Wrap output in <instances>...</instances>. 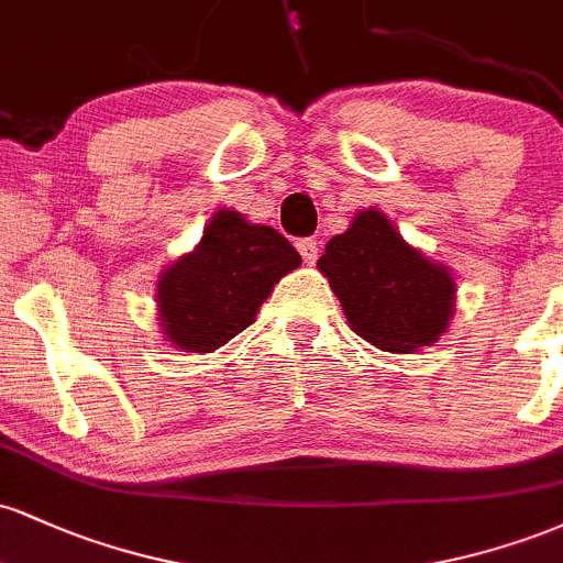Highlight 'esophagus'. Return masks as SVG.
<instances>
[{"instance_id": "esophagus-1", "label": "esophagus", "mask_w": 563, "mask_h": 563, "mask_svg": "<svg viewBox=\"0 0 563 563\" xmlns=\"http://www.w3.org/2000/svg\"><path fill=\"white\" fill-rule=\"evenodd\" d=\"M296 249H299L301 260L307 264H314V260H318V254H320L318 241H314V238H301V241H296Z\"/></svg>"}]
</instances>
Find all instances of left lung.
I'll list each match as a JSON object with an SVG mask.
<instances>
[{
    "label": "left lung",
    "instance_id": "left-lung-1",
    "mask_svg": "<svg viewBox=\"0 0 563 563\" xmlns=\"http://www.w3.org/2000/svg\"><path fill=\"white\" fill-rule=\"evenodd\" d=\"M352 331L386 352L431 346L448 328L455 283L448 267L402 241L380 211L367 209L328 241L318 260Z\"/></svg>",
    "mask_w": 563,
    "mask_h": 563
}]
</instances>
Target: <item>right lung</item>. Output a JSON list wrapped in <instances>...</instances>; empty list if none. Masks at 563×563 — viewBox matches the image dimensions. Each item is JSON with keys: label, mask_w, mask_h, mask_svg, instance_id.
I'll list each match as a JSON object with an SVG mask.
<instances>
[{"label": "right lung", "mask_w": 563, "mask_h": 563, "mask_svg": "<svg viewBox=\"0 0 563 563\" xmlns=\"http://www.w3.org/2000/svg\"><path fill=\"white\" fill-rule=\"evenodd\" d=\"M299 264V251L280 232L219 209L198 249L161 275L166 339L185 352H214L254 322L275 283Z\"/></svg>", "instance_id": "obj_1"}]
</instances>
